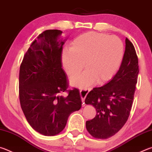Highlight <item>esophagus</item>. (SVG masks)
<instances>
[{
    "label": "esophagus",
    "mask_w": 152,
    "mask_h": 152,
    "mask_svg": "<svg viewBox=\"0 0 152 152\" xmlns=\"http://www.w3.org/2000/svg\"><path fill=\"white\" fill-rule=\"evenodd\" d=\"M90 91H91V88H80V93L82 101V102H83V106H84V100H85L86 95Z\"/></svg>",
    "instance_id": "1"
}]
</instances>
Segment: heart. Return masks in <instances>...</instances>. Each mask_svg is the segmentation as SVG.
<instances>
[{
    "label": "heart",
    "mask_w": 152,
    "mask_h": 152,
    "mask_svg": "<svg viewBox=\"0 0 152 152\" xmlns=\"http://www.w3.org/2000/svg\"><path fill=\"white\" fill-rule=\"evenodd\" d=\"M124 45L117 36L90 31L74 39L70 48H64L61 62L66 74L76 86H86L96 81L102 83L115 75L122 62Z\"/></svg>",
    "instance_id": "heart-1"
}]
</instances>
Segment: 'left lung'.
Listing matches in <instances>:
<instances>
[{"label":"left lung","instance_id":"obj_1","mask_svg":"<svg viewBox=\"0 0 152 152\" xmlns=\"http://www.w3.org/2000/svg\"><path fill=\"white\" fill-rule=\"evenodd\" d=\"M138 74L137 53L126 37L124 56L117 73L105 85L94 88L84 101L96 110V117L86 122V129L92 137L106 140L124 126L132 109Z\"/></svg>","mask_w":152,"mask_h":152}]
</instances>
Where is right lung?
Masks as SVG:
<instances>
[{"label":"right lung","mask_w":152,"mask_h":152,"mask_svg":"<svg viewBox=\"0 0 152 152\" xmlns=\"http://www.w3.org/2000/svg\"><path fill=\"white\" fill-rule=\"evenodd\" d=\"M62 31L46 30L31 44L20 66L19 101L33 129L46 136L58 135L72 113L80 109L78 89L68 90L61 68ZM67 92V96L63 95Z\"/></svg>","instance_id":"add662e5"}]
</instances>
